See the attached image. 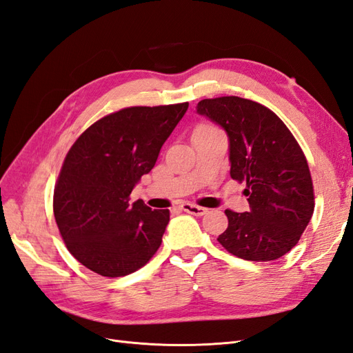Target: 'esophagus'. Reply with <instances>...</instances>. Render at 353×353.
<instances>
[{
  "mask_svg": "<svg viewBox=\"0 0 353 353\" xmlns=\"http://www.w3.org/2000/svg\"><path fill=\"white\" fill-rule=\"evenodd\" d=\"M181 209H183L187 213H191V215H194V216H203L208 212V209L196 206V205H191V203H184V205H181Z\"/></svg>",
  "mask_w": 353,
  "mask_h": 353,
  "instance_id": "esophagus-1",
  "label": "esophagus"
}]
</instances>
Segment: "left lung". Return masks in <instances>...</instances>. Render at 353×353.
Returning a JSON list of instances; mask_svg holds the SVG:
<instances>
[{
	"label": "left lung",
	"instance_id": "left-lung-1",
	"mask_svg": "<svg viewBox=\"0 0 353 353\" xmlns=\"http://www.w3.org/2000/svg\"><path fill=\"white\" fill-rule=\"evenodd\" d=\"M197 113L228 137L230 175L244 181L249 212L225 210L218 241L245 261H275L290 252L314 213L306 157L283 121L265 105L240 97L206 99Z\"/></svg>",
	"mask_w": 353,
	"mask_h": 353
}]
</instances>
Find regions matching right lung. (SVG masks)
Listing matches in <instances>:
<instances>
[{
	"mask_svg": "<svg viewBox=\"0 0 353 353\" xmlns=\"http://www.w3.org/2000/svg\"><path fill=\"white\" fill-rule=\"evenodd\" d=\"M188 103L128 108L97 121L69 150L54 188V218L69 252L103 276L140 270L162 244L168 209L130 196L154 168Z\"/></svg>",
	"mask_w": 353,
	"mask_h": 353,
	"instance_id": "1",
	"label": "right lung"
}]
</instances>
